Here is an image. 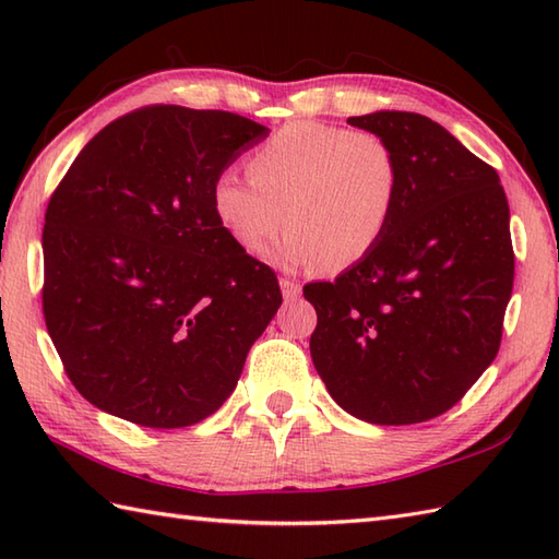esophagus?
<instances>
[{"label": "esophagus", "mask_w": 559, "mask_h": 559, "mask_svg": "<svg viewBox=\"0 0 559 559\" xmlns=\"http://www.w3.org/2000/svg\"><path fill=\"white\" fill-rule=\"evenodd\" d=\"M281 290H283V298H286V302H293V300L300 298V283L298 281L281 278Z\"/></svg>", "instance_id": "1"}]
</instances>
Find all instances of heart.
Returning a JSON list of instances; mask_svg holds the SVG:
<instances>
[{"instance_id":"obj_1","label":"heart","mask_w":559,"mask_h":559,"mask_svg":"<svg viewBox=\"0 0 559 559\" xmlns=\"http://www.w3.org/2000/svg\"><path fill=\"white\" fill-rule=\"evenodd\" d=\"M247 173L216 177L213 216L252 257H264L286 223L278 259L290 266L360 264L386 235L401 192V163L384 136L310 120L273 132Z\"/></svg>"}]
</instances>
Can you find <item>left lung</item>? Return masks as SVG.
<instances>
[{"instance_id": "1", "label": "left lung", "mask_w": 559, "mask_h": 559, "mask_svg": "<svg viewBox=\"0 0 559 559\" xmlns=\"http://www.w3.org/2000/svg\"><path fill=\"white\" fill-rule=\"evenodd\" d=\"M348 124L384 136L401 192L382 242L334 283H310L312 362L331 399L374 425L447 413L500 350L514 286L509 204L492 165L418 112Z\"/></svg>"}]
</instances>
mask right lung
<instances>
[{
  "mask_svg": "<svg viewBox=\"0 0 559 559\" xmlns=\"http://www.w3.org/2000/svg\"><path fill=\"white\" fill-rule=\"evenodd\" d=\"M264 124L146 105L93 136L50 197L43 314L79 394L144 427H187L233 394L283 302L273 269L213 216L216 177Z\"/></svg>",
  "mask_w": 559,
  "mask_h": 559,
  "instance_id": "right-lung-1",
  "label": "right lung"
}]
</instances>
